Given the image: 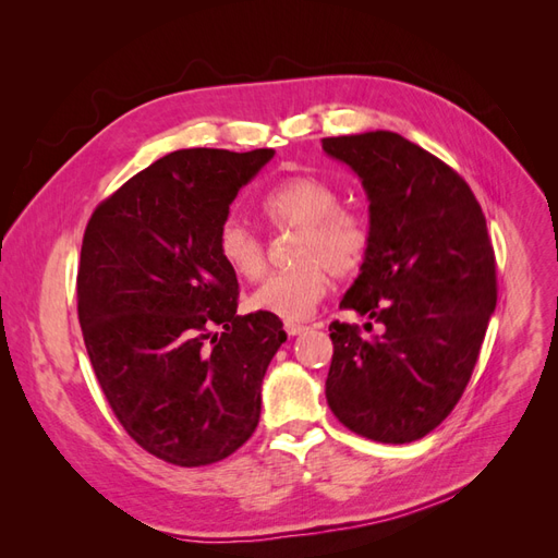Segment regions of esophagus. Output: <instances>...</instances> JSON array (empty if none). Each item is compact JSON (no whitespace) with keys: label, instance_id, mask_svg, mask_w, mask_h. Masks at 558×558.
Here are the masks:
<instances>
[{"label":"esophagus","instance_id":"34e87169","mask_svg":"<svg viewBox=\"0 0 558 558\" xmlns=\"http://www.w3.org/2000/svg\"><path fill=\"white\" fill-rule=\"evenodd\" d=\"M283 330L289 332L291 337H295V335H300V332H305V330H307V326H302V324H286V326H283Z\"/></svg>","mask_w":558,"mask_h":558}]
</instances>
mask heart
<instances>
[{
  "label": "heart",
  "mask_w": 558,
  "mask_h": 558,
  "mask_svg": "<svg viewBox=\"0 0 558 558\" xmlns=\"http://www.w3.org/2000/svg\"><path fill=\"white\" fill-rule=\"evenodd\" d=\"M260 211L277 230H298L293 269L265 279L248 298L253 312L281 320L307 318L332 277H351L363 267L373 232L367 218L342 207V195L318 177H293L269 191ZM216 253L232 275L256 281L267 267L265 242L240 218H226L216 234Z\"/></svg>",
  "instance_id": "b5f03b06"
}]
</instances>
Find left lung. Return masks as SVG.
<instances>
[{
	"label": "left lung",
	"instance_id": "left-lung-1",
	"mask_svg": "<svg viewBox=\"0 0 558 558\" xmlns=\"http://www.w3.org/2000/svg\"><path fill=\"white\" fill-rule=\"evenodd\" d=\"M369 199L373 244L340 302L381 330L330 324L326 398L367 440H421L451 414L496 310V256L463 177L396 132L326 137ZM373 330V324H365Z\"/></svg>",
	"mask_w": 558,
	"mask_h": 558
}]
</instances>
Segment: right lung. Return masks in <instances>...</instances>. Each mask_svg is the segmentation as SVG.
Wrapping results in <instances>:
<instances>
[{"label": "right lung", "instance_id": "right-lung-1", "mask_svg": "<svg viewBox=\"0 0 558 558\" xmlns=\"http://www.w3.org/2000/svg\"><path fill=\"white\" fill-rule=\"evenodd\" d=\"M272 156L174 150L99 202L83 234L78 320L97 381L132 440L172 465L248 440L286 342L277 316L238 314V275L216 253L232 199Z\"/></svg>", "mask_w": 558, "mask_h": 558}]
</instances>
